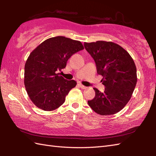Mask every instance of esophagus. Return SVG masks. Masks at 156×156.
<instances>
[{"mask_svg":"<svg viewBox=\"0 0 156 156\" xmlns=\"http://www.w3.org/2000/svg\"><path fill=\"white\" fill-rule=\"evenodd\" d=\"M78 86H79V87H80L82 89H86V88H87V87H85V86H84L83 84H82L81 83H78Z\"/></svg>","mask_w":156,"mask_h":156,"instance_id":"obj_1","label":"esophagus"}]
</instances>
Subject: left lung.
I'll return each mask as SVG.
<instances>
[{
	"label": "left lung",
	"instance_id": "1",
	"mask_svg": "<svg viewBox=\"0 0 156 156\" xmlns=\"http://www.w3.org/2000/svg\"><path fill=\"white\" fill-rule=\"evenodd\" d=\"M84 47L97 66V73L102 76L105 86L101 92L94 88L95 97L88 103L101 115H114L121 111L130 100L137 84V69L129 53L111 41L84 42Z\"/></svg>",
	"mask_w": 156,
	"mask_h": 156
}]
</instances>
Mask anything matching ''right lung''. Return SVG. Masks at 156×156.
Wrapping results in <instances>:
<instances>
[{
  "mask_svg": "<svg viewBox=\"0 0 156 156\" xmlns=\"http://www.w3.org/2000/svg\"><path fill=\"white\" fill-rule=\"evenodd\" d=\"M82 49L80 41L58 36L46 39L31 51L25 62L24 84L36 107L51 111L64 103L77 82L66 80L59 72L73 54Z\"/></svg>",
  "mask_w": 156,
  "mask_h": 156,
  "instance_id": "right-lung-1",
  "label": "right lung"
}]
</instances>
